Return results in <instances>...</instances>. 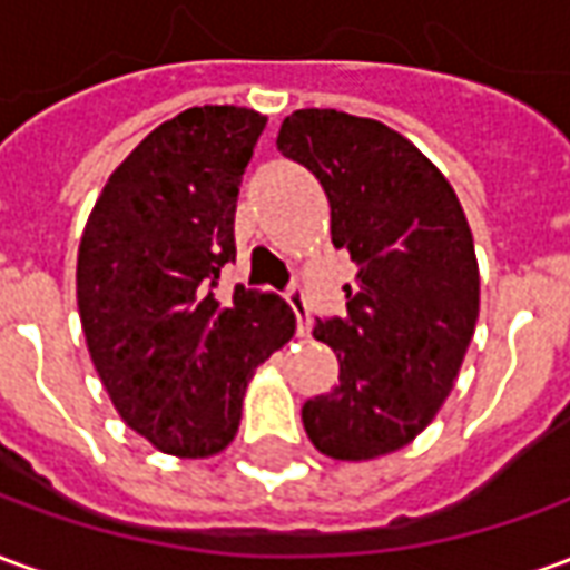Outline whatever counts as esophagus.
<instances>
[{"instance_id": "1", "label": "esophagus", "mask_w": 570, "mask_h": 570, "mask_svg": "<svg viewBox=\"0 0 570 570\" xmlns=\"http://www.w3.org/2000/svg\"><path fill=\"white\" fill-rule=\"evenodd\" d=\"M286 302H289V308L296 314V330L298 335H308L311 333V305H308V296H305V289L298 284H293L286 289Z\"/></svg>"}]
</instances>
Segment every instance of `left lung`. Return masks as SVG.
<instances>
[{
	"instance_id": "left-lung-1",
	"label": "left lung",
	"mask_w": 570,
	"mask_h": 570,
	"mask_svg": "<svg viewBox=\"0 0 570 570\" xmlns=\"http://www.w3.org/2000/svg\"><path fill=\"white\" fill-rule=\"evenodd\" d=\"M277 151L317 176L335 249L357 262L345 317L314 335L338 384L302 406L311 442L338 461L396 452L452 391L479 317L473 235L449 179L382 121L335 109L284 118Z\"/></svg>"
}]
</instances>
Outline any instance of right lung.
Returning <instances> with one entry per match:
<instances>
[{"label":"right lung","instance_id":"obj_1","mask_svg":"<svg viewBox=\"0 0 570 570\" xmlns=\"http://www.w3.org/2000/svg\"><path fill=\"white\" fill-rule=\"evenodd\" d=\"M265 116L195 106L130 151L94 204L76 293L88 351L121 419L167 454L235 440L253 370L289 342L284 298L235 286V200Z\"/></svg>","mask_w":570,"mask_h":570}]
</instances>
